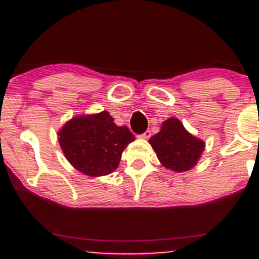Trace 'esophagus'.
<instances>
[{
    "instance_id": "obj_1",
    "label": "esophagus",
    "mask_w": 259,
    "mask_h": 259,
    "mask_svg": "<svg viewBox=\"0 0 259 259\" xmlns=\"http://www.w3.org/2000/svg\"><path fill=\"white\" fill-rule=\"evenodd\" d=\"M150 136H152L150 131H145L143 135H141V137H143V139H145V140H148V139H149Z\"/></svg>"
}]
</instances>
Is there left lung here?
<instances>
[{"label": "left lung", "mask_w": 259, "mask_h": 259, "mask_svg": "<svg viewBox=\"0 0 259 259\" xmlns=\"http://www.w3.org/2000/svg\"><path fill=\"white\" fill-rule=\"evenodd\" d=\"M149 144L154 149L162 166L175 172H185L200 161L205 143L189 134L178 118H168L161 125V131L150 137Z\"/></svg>", "instance_id": "1"}]
</instances>
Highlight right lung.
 I'll use <instances>...</instances> for the list:
<instances>
[{
    "mask_svg": "<svg viewBox=\"0 0 259 259\" xmlns=\"http://www.w3.org/2000/svg\"><path fill=\"white\" fill-rule=\"evenodd\" d=\"M135 136L119 127L107 111L76 115L58 131V143L66 159L91 178L109 175L119 166L123 150Z\"/></svg>",
    "mask_w": 259,
    "mask_h": 259,
    "instance_id": "add662e5",
    "label": "right lung"
}]
</instances>
